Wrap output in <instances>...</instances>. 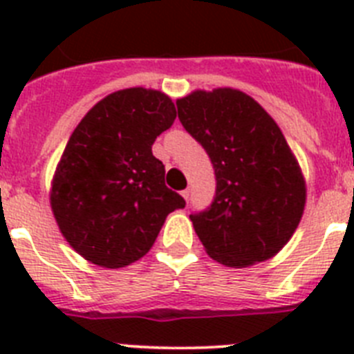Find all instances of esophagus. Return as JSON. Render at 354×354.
Returning <instances> with one entry per match:
<instances>
[{
	"instance_id": "1",
	"label": "esophagus",
	"mask_w": 354,
	"mask_h": 354,
	"mask_svg": "<svg viewBox=\"0 0 354 354\" xmlns=\"http://www.w3.org/2000/svg\"><path fill=\"white\" fill-rule=\"evenodd\" d=\"M180 195H183V198L187 202V198H189V189H183V192H180Z\"/></svg>"
}]
</instances>
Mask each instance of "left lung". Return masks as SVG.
Returning <instances> with one entry per match:
<instances>
[{
    "instance_id": "obj_1",
    "label": "left lung",
    "mask_w": 354,
    "mask_h": 354,
    "mask_svg": "<svg viewBox=\"0 0 354 354\" xmlns=\"http://www.w3.org/2000/svg\"><path fill=\"white\" fill-rule=\"evenodd\" d=\"M177 109L214 167L211 207L189 214L207 255L228 268L274 257L306 202L305 177L277 122L236 88L195 90L177 99Z\"/></svg>"
}]
</instances>
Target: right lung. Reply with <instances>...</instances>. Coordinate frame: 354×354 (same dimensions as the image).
I'll return each mask as SVG.
<instances>
[{
  "instance_id": "1",
  "label": "right lung",
  "mask_w": 354,
  "mask_h": 354,
  "mask_svg": "<svg viewBox=\"0 0 354 354\" xmlns=\"http://www.w3.org/2000/svg\"><path fill=\"white\" fill-rule=\"evenodd\" d=\"M175 117L167 93L134 86L106 95L71 134L49 202L62 236L92 264L117 270L140 261L167 216L186 205L152 156Z\"/></svg>"
}]
</instances>
